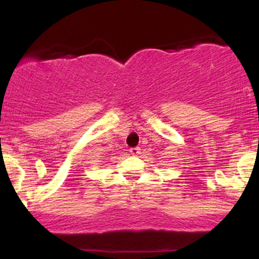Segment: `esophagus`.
I'll list each match as a JSON object with an SVG mask.
<instances>
[{"instance_id": "34e87169", "label": "esophagus", "mask_w": 259, "mask_h": 259, "mask_svg": "<svg viewBox=\"0 0 259 259\" xmlns=\"http://www.w3.org/2000/svg\"><path fill=\"white\" fill-rule=\"evenodd\" d=\"M129 151H130V153L134 154V156H136V154L140 153V151L141 150H140V147H132Z\"/></svg>"}]
</instances>
